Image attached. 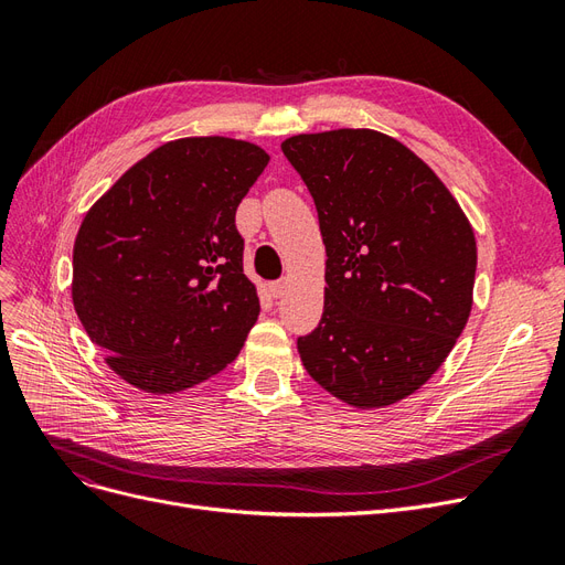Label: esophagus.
<instances>
[{"label": "esophagus", "instance_id": "esophagus-1", "mask_svg": "<svg viewBox=\"0 0 565 565\" xmlns=\"http://www.w3.org/2000/svg\"><path fill=\"white\" fill-rule=\"evenodd\" d=\"M268 292H270V297L280 299V297L287 292V280L280 278V280H276V282H270V285H268Z\"/></svg>", "mask_w": 565, "mask_h": 565}]
</instances>
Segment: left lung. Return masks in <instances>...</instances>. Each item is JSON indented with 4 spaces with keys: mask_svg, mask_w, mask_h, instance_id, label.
<instances>
[{
    "mask_svg": "<svg viewBox=\"0 0 565 565\" xmlns=\"http://www.w3.org/2000/svg\"><path fill=\"white\" fill-rule=\"evenodd\" d=\"M316 202L324 262L318 328L297 339L332 396L382 407L446 361L471 311L476 241L465 212L413 150L372 129L282 141Z\"/></svg>",
    "mask_w": 565,
    "mask_h": 565,
    "instance_id": "1",
    "label": "left lung"
}]
</instances>
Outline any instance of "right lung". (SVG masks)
<instances>
[{
	"label": "right lung",
	"instance_id": "1",
	"mask_svg": "<svg viewBox=\"0 0 565 565\" xmlns=\"http://www.w3.org/2000/svg\"><path fill=\"white\" fill-rule=\"evenodd\" d=\"M266 164V152L247 141H169L127 169L84 216L73 303L125 382L174 393L241 353L259 297L243 273L235 212Z\"/></svg>",
	"mask_w": 565,
	"mask_h": 565
}]
</instances>
